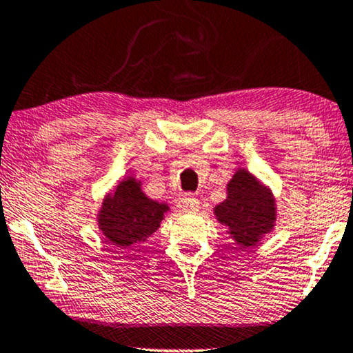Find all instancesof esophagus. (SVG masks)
Returning a JSON list of instances; mask_svg holds the SVG:
<instances>
[{
  "mask_svg": "<svg viewBox=\"0 0 353 353\" xmlns=\"http://www.w3.org/2000/svg\"><path fill=\"white\" fill-rule=\"evenodd\" d=\"M178 209L181 212H197L199 210V201L194 196L188 194L178 201Z\"/></svg>",
  "mask_w": 353,
  "mask_h": 353,
  "instance_id": "34e87169",
  "label": "esophagus"
}]
</instances>
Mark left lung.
<instances>
[{
    "label": "left lung",
    "instance_id": "1",
    "mask_svg": "<svg viewBox=\"0 0 353 353\" xmlns=\"http://www.w3.org/2000/svg\"><path fill=\"white\" fill-rule=\"evenodd\" d=\"M214 215L236 245L259 244L276 226L278 204L272 188L248 168L239 167L226 183V199L214 207Z\"/></svg>",
    "mask_w": 353,
    "mask_h": 353
}]
</instances>
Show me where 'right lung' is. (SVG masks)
Wrapping results in <instances>:
<instances>
[{
  "label": "right lung",
  "instance_id": "add662e5",
  "mask_svg": "<svg viewBox=\"0 0 353 353\" xmlns=\"http://www.w3.org/2000/svg\"><path fill=\"white\" fill-rule=\"evenodd\" d=\"M168 212V204L148 197L141 180L130 175L105 192L96 214V225L109 243L127 249L144 243L159 230Z\"/></svg>",
  "mask_w": 353,
  "mask_h": 353
}]
</instances>
